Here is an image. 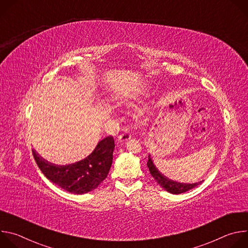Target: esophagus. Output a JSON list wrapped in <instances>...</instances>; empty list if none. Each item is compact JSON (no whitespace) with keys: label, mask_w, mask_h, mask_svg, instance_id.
Listing matches in <instances>:
<instances>
[{"label":"esophagus","mask_w":248,"mask_h":248,"mask_svg":"<svg viewBox=\"0 0 248 248\" xmlns=\"http://www.w3.org/2000/svg\"><path fill=\"white\" fill-rule=\"evenodd\" d=\"M131 138V135L128 133V131L124 130L120 136H119V142H125V141L129 140Z\"/></svg>","instance_id":"obj_1"}]
</instances>
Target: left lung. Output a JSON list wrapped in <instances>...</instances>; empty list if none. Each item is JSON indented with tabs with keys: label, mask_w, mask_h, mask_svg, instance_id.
<instances>
[{
	"label": "left lung",
	"mask_w": 248,
	"mask_h": 248,
	"mask_svg": "<svg viewBox=\"0 0 248 248\" xmlns=\"http://www.w3.org/2000/svg\"><path fill=\"white\" fill-rule=\"evenodd\" d=\"M148 169L150 170L151 175L154 178V180L159 184V186L164 188L166 191L171 193V194H181L185 193L195 186L201 185L204 181L195 183V184H184V183H179V182H174L169 178H167L166 175H164L154 165L152 158L150 157V154L148 155V162H147Z\"/></svg>",
	"instance_id": "8db88e82"
}]
</instances>
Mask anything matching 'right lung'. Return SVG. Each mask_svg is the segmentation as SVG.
Instances as JSON below:
<instances>
[{"label":"right lung","instance_id":"add662e5","mask_svg":"<svg viewBox=\"0 0 248 248\" xmlns=\"http://www.w3.org/2000/svg\"><path fill=\"white\" fill-rule=\"evenodd\" d=\"M115 140L108 136L99 141L83 160L68 165H56L42 158L34 149L33 156L46 178L61 188L75 194H84L97 188L107 178L113 163Z\"/></svg>","mask_w":248,"mask_h":248}]
</instances>
